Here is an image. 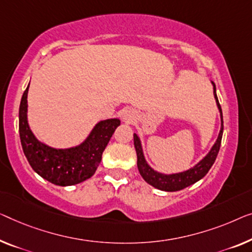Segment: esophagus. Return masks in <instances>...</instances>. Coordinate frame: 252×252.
I'll use <instances>...</instances> for the list:
<instances>
[{"label": "esophagus", "mask_w": 252, "mask_h": 252, "mask_svg": "<svg viewBox=\"0 0 252 252\" xmlns=\"http://www.w3.org/2000/svg\"><path fill=\"white\" fill-rule=\"evenodd\" d=\"M137 118V114L132 108H126L122 113V120L126 123H132Z\"/></svg>", "instance_id": "34e87169"}]
</instances>
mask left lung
Here are the masks:
<instances>
[{
    "mask_svg": "<svg viewBox=\"0 0 252 252\" xmlns=\"http://www.w3.org/2000/svg\"><path fill=\"white\" fill-rule=\"evenodd\" d=\"M213 90H214V98L216 100L217 108H219L220 115V130L217 137L216 141L214 142L212 148L209 149V152L202 157V158L196 163L193 166L188 168L186 171L182 172H176V173H162L158 172L150 166L147 160H146L144 149H142L141 139L137 133H133V142H134V148L137 152V165L139 173L144 178L146 182L148 183L156 189L162 190V191H179L185 189V188L189 187L193 183L198 182L199 180H201L204 176L208 173L210 167L213 166L214 162H215L217 154L220 152V141H222L223 136V114H222V108L219 103V98L216 95V87L215 84L213 81Z\"/></svg>",
    "mask_w": 252,
    "mask_h": 252,
    "instance_id": "1",
    "label": "left lung"
}]
</instances>
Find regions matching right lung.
<instances>
[{
  "label": "right lung",
  "mask_w": 252,
  "mask_h": 252,
  "mask_svg": "<svg viewBox=\"0 0 252 252\" xmlns=\"http://www.w3.org/2000/svg\"><path fill=\"white\" fill-rule=\"evenodd\" d=\"M28 89L29 85L19 107V133L22 149L32 170L48 182L61 187L78 185L92 178L121 121L118 118L100 120L79 145L69 148L51 147L38 140L29 126Z\"/></svg>",
  "instance_id": "add662e5"
}]
</instances>
